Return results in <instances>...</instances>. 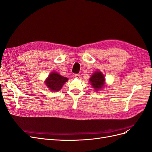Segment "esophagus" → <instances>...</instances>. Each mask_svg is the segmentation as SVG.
I'll return each mask as SVG.
<instances>
[{
  "label": "esophagus",
  "instance_id": "34e87169",
  "mask_svg": "<svg viewBox=\"0 0 152 152\" xmlns=\"http://www.w3.org/2000/svg\"><path fill=\"white\" fill-rule=\"evenodd\" d=\"M75 77L77 78V79H80V75L79 74H75Z\"/></svg>",
  "mask_w": 152,
  "mask_h": 152
}]
</instances>
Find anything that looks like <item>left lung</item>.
I'll list each match as a JSON object with an SVG mask.
<instances>
[{
    "instance_id": "1",
    "label": "left lung",
    "mask_w": 152,
    "mask_h": 152,
    "mask_svg": "<svg viewBox=\"0 0 152 152\" xmlns=\"http://www.w3.org/2000/svg\"><path fill=\"white\" fill-rule=\"evenodd\" d=\"M92 86L93 87L95 90H98L102 88L104 84V77L103 73L100 72H96L93 73L89 79Z\"/></svg>"
}]
</instances>
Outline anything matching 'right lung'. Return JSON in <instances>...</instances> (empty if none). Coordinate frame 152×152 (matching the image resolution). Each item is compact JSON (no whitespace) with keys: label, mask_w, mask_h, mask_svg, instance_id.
<instances>
[{"label":"right lung","mask_w":152,"mask_h":152,"mask_svg":"<svg viewBox=\"0 0 152 152\" xmlns=\"http://www.w3.org/2000/svg\"><path fill=\"white\" fill-rule=\"evenodd\" d=\"M67 80L66 77H63L56 72H52L45 81V84L50 91H58L61 89Z\"/></svg>","instance_id":"right-lung-1"}]
</instances>
